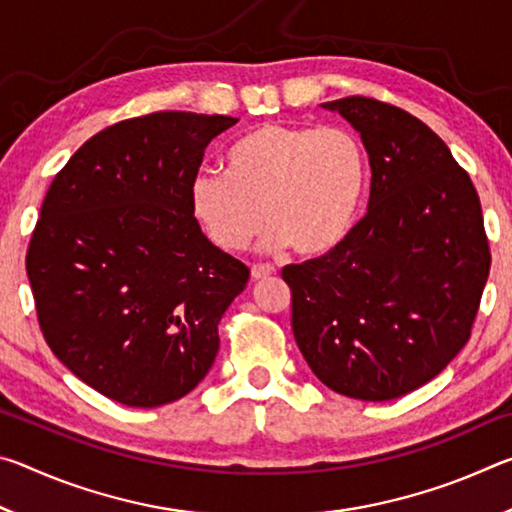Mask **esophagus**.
Listing matches in <instances>:
<instances>
[{
	"instance_id": "34e87169",
	"label": "esophagus",
	"mask_w": 512,
	"mask_h": 512,
	"mask_svg": "<svg viewBox=\"0 0 512 512\" xmlns=\"http://www.w3.org/2000/svg\"><path fill=\"white\" fill-rule=\"evenodd\" d=\"M273 273H275V268L271 264H255L253 268H250V277H253V280H264V277L273 275Z\"/></svg>"
}]
</instances>
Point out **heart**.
<instances>
[{
    "label": "heart",
    "mask_w": 512,
    "mask_h": 512,
    "mask_svg": "<svg viewBox=\"0 0 512 512\" xmlns=\"http://www.w3.org/2000/svg\"><path fill=\"white\" fill-rule=\"evenodd\" d=\"M225 167L189 180L192 214L221 250L244 248L264 216L262 248L323 255L348 235L366 185V155L341 126L262 124L230 146Z\"/></svg>",
    "instance_id": "1"
}]
</instances>
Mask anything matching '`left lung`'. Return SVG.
Wrapping results in <instances>:
<instances>
[{
  "mask_svg": "<svg viewBox=\"0 0 512 512\" xmlns=\"http://www.w3.org/2000/svg\"><path fill=\"white\" fill-rule=\"evenodd\" d=\"M361 135L368 212L327 255L282 268L302 357L332 391L386 402L447 368L490 273L481 203L447 144L402 108L320 103Z\"/></svg>",
  "mask_w": 512,
  "mask_h": 512,
  "instance_id": "obj_1",
  "label": "left lung"
}]
</instances>
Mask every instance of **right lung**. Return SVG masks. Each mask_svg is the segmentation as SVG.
Instances as JSON below:
<instances>
[{"instance_id": "obj_1", "label": "right lung", "mask_w": 512, "mask_h": 512, "mask_svg": "<svg viewBox=\"0 0 512 512\" xmlns=\"http://www.w3.org/2000/svg\"><path fill=\"white\" fill-rule=\"evenodd\" d=\"M235 117L153 112L90 137L60 169L27 275L51 352L94 391L153 409L194 391L248 268L203 235L189 180Z\"/></svg>"}]
</instances>
